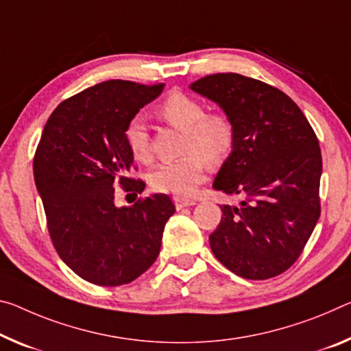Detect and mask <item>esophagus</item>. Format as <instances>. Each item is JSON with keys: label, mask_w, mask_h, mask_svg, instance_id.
Here are the masks:
<instances>
[{"label": "esophagus", "mask_w": 351, "mask_h": 351, "mask_svg": "<svg viewBox=\"0 0 351 351\" xmlns=\"http://www.w3.org/2000/svg\"><path fill=\"white\" fill-rule=\"evenodd\" d=\"M173 202H175L176 209H182V208H187V206L195 204V199L184 198V197H173Z\"/></svg>", "instance_id": "1"}]
</instances>
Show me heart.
Returning a JSON list of instances; mask_svg holds the SVG:
<instances>
[{
    "label": "heart",
    "instance_id": "1",
    "mask_svg": "<svg viewBox=\"0 0 351 351\" xmlns=\"http://www.w3.org/2000/svg\"><path fill=\"white\" fill-rule=\"evenodd\" d=\"M159 115L178 130L184 131L182 142L184 158L173 162L159 164L149 173V184L154 191L173 195H191L203 182L208 162L217 165L228 158L234 145V126L226 115L206 114L203 103L186 93L175 92L160 104ZM128 148L137 160L149 159L152 143L149 132L142 119H132L126 126Z\"/></svg>",
    "mask_w": 351,
    "mask_h": 351
}]
</instances>
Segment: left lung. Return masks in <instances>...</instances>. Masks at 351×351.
Returning <instances> with one entry per match:
<instances>
[{
  "label": "left lung",
  "mask_w": 351,
  "mask_h": 351,
  "mask_svg": "<svg viewBox=\"0 0 351 351\" xmlns=\"http://www.w3.org/2000/svg\"><path fill=\"white\" fill-rule=\"evenodd\" d=\"M191 88L219 104L234 126V145L213 187L241 197L220 206L210 250L245 280L286 271L320 217L322 153L308 119L285 92L237 73H217Z\"/></svg>",
  "instance_id": "left-lung-1"
}]
</instances>
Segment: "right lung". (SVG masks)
<instances>
[{
	"instance_id": "right-lung-1",
	"label": "right lung",
	"mask_w": 351,
	"mask_h": 351,
	"mask_svg": "<svg viewBox=\"0 0 351 351\" xmlns=\"http://www.w3.org/2000/svg\"><path fill=\"white\" fill-rule=\"evenodd\" d=\"M164 84L110 80L60 103L43 128L34 156V181L48 231L60 259L92 285H128L156 261L175 206L153 193L132 206H115L114 184L142 193L131 180L134 156L125 131Z\"/></svg>"
}]
</instances>
